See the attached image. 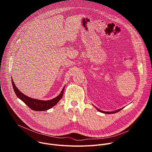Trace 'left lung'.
<instances>
[{
  "instance_id": "1",
  "label": "left lung",
  "mask_w": 152,
  "mask_h": 152,
  "mask_svg": "<svg viewBox=\"0 0 152 152\" xmlns=\"http://www.w3.org/2000/svg\"><path fill=\"white\" fill-rule=\"evenodd\" d=\"M97 110L99 111H100V112H101V113H104V114H114V113H117V112L120 111V110H121V109H120V110H117V111H113V112H106V111H101V110H99L98 108H97Z\"/></svg>"
}]
</instances>
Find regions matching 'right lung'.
I'll return each mask as SVG.
<instances>
[{
  "instance_id": "obj_1",
  "label": "right lung",
  "mask_w": 152,
  "mask_h": 152,
  "mask_svg": "<svg viewBox=\"0 0 152 152\" xmlns=\"http://www.w3.org/2000/svg\"><path fill=\"white\" fill-rule=\"evenodd\" d=\"M12 81V87L14 90V92L16 94V96L21 100H22L28 107H29L31 110L34 111H47L51 107L54 106L55 104H57V103L61 99L63 96L64 90L65 86L62 90L61 93L58 96L50 100H37L34 99L31 97H29L21 93L20 90L16 87V86L13 81V80H11Z\"/></svg>"
}]
</instances>
